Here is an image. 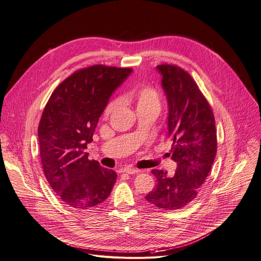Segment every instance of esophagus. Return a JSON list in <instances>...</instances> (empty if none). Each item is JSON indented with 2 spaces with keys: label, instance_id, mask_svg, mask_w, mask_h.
<instances>
[{
  "label": "esophagus",
  "instance_id": "obj_1",
  "mask_svg": "<svg viewBox=\"0 0 261 261\" xmlns=\"http://www.w3.org/2000/svg\"><path fill=\"white\" fill-rule=\"evenodd\" d=\"M121 173H126V174H137L139 172V170H136V168L133 167H124V168H121Z\"/></svg>",
  "mask_w": 261,
  "mask_h": 261
}]
</instances>
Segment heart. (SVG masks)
Segmentation results:
<instances>
[{"label": "heart", "instance_id": "obj_1", "mask_svg": "<svg viewBox=\"0 0 261 261\" xmlns=\"http://www.w3.org/2000/svg\"><path fill=\"white\" fill-rule=\"evenodd\" d=\"M124 101H132L135 103L137 113L146 112L154 115H158L161 110V98L158 90L150 85L138 87L130 93L124 95ZM118 106V100H111L106 104L104 110V116L109 117Z\"/></svg>", "mask_w": 261, "mask_h": 261}]
</instances>
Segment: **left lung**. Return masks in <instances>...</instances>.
Here are the masks:
<instances>
[{
    "instance_id": "obj_1",
    "label": "left lung",
    "mask_w": 261,
    "mask_h": 261,
    "mask_svg": "<svg viewBox=\"0 0 261 261\" xmlns=\"http://www.w3.org/2000/svg\"><path fill=\"white\" fill-rule=\"evenodd\" d=\"M157 68L167 97L168 136L177 168L172 176L152 170L156 188L145 199L158 208L175 211L192 202L201 189L216 157L217 133L212 107L192 75L173 64Z\"/></svg>"
}]
</instances>
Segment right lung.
Listing matches in <instances>:
<instances>
[{
	"mask_svg": "<svg viewBox=\"0 0 261 261\" xmlns=\"http://www.w3.org/2000/svg\"><path fill=\"white\" fill-rule=\"evenodd\" d=\"M130 72L102 64L81 68L56 87L45 105L38 127L44 175L71 208L98 206L113 190L116 172L89 160L85 149L113 91Z\"/></svg>",
	"mask_w": 261,
	"mask_h": 261,
	"instance_id": "right-lung-1",
	"label": "right lung"
}]
</instances>
